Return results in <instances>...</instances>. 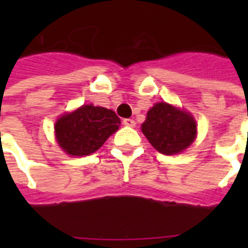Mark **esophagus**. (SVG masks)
Wrapping results in <instances>:
<instances>
[{
    "label": "esophagus",
    "mask_w": 248,
    "mask_h": 248,
    "mask_svg": "<svg viewBox=\"0 0 248 248\" xmlns=\"http://www.w3.org/2000/svg\"><path fill=\"white\" fill-rule=\"evenodd\" d=\"M124 126H128V127H134L135 126V121L131 120V118H124Z\"/></svg>",
    "instance_id": "esophagus-1"
}]
</instances>
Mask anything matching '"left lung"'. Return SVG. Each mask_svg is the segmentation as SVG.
I'll list each match as a JSON object with an SVG mask.
<instances>
[{
    "mask_svg": "<svg viewBox=\"0 0 248 248\" xmlns=\"http://www.w3.org/2000/svg\"><path fill=\"white\" fill-rule=\"evenodd\" d=\"M141 131L152 147L171 155L181 153L194 141L197 124L190 113L163 101L148 110Z\"/></svg>",
    "mask_w": 248,
    "mask_h": 248,
    "instance_id": "8db88e82",
    "label": "left lung"
}]
</instances>
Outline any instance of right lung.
Here are the masks:
<instances>
[{
	"label": "right lung",
	"mask_w": 248,
	"mask_h": 248,
	"mask_svg": "<svg viewBox=\"0 0 248 248\" xmlns=\"http://www.w3.org/2000/svg\"><path fill=\"white\" fill-rule=\"evenodd\" d=\"M120 124L113 110L86 104L59 117L54 127L59 147L67 155L82 157L96 152Z\"/></svg>",
	"instance_id": "right-lung-1"
}]
</instances>
